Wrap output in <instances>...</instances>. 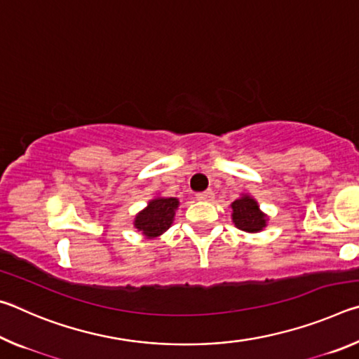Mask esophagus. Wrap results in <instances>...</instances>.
<instances>
[{
	"label": "esophagus",
	"instance_id": "esophagus-1",
	"mask_svg": "<svg viewBox=\"0 0 359 359\" xmlns=\"http://www.w3.org/2000/svg\"><path fill=\"white\" fill-rule=\"evenodd\" d=\"M196 199H199V201H212V199H214V191L205 190L203 193H198Z\"/></svg>",
	"mask_w": 359,
	"mask_h": 359
}]
</instances>
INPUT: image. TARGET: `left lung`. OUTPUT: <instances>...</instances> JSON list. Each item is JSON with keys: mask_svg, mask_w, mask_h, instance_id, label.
Segmentation results:
<instances>
[{"mask_svg": "<svg viewBox=\"0 0 359 359\" xmlns=\"http://www.w3.org/2000/svg\"><path fill=\"white\" fill-rule=\"evenodd\" d=\"M233 209V223L236 228L247 233H258L266 226L267 217L259 210L258 203L248 194H242L239 199L231 204Z\"/></svg>", "mask_w": 359, "mask_h": 359, "instance_id": "8db88e82", "label": "left lung"}]
</instances>
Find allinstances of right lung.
<instances>
[{"label": "right lung", "instance_id": "right-lung-1", "mask_svg": "<svg viewBox=\"0 0 359 359\" xmlns=\"http://www.w3.org/2000/svg\"><path fill=\"white\" fill-rule=\"evenodd\" d=\"M179 208L177 198H155L149 201L147 208L139 212L135 218V228L147 239H155L169 229Z\"/></svg>", "mask_w": 359, "mask_h": 359}]
</instances>
